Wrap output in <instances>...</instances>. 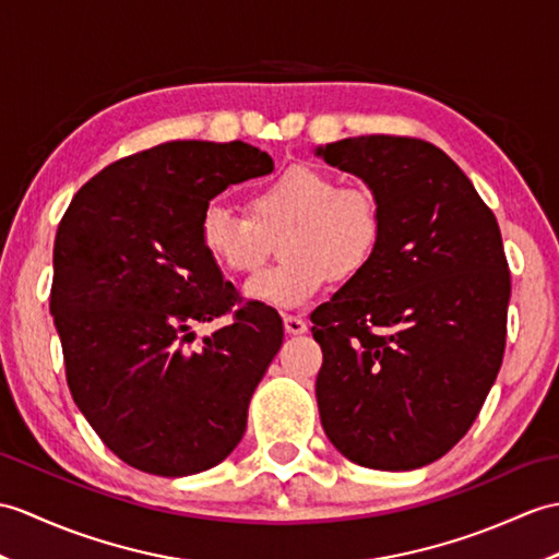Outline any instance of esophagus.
<instances>
[{
	"mask_svg": "<svg viewBox=\"0 0 559 559\" xmlns=\"http://www.w3.org/2000/svg\"><path fill=\"white\" fill-rule=\"evenodd\" d=\"M283 326H285V333L290 335L307 333V321L300 317H283Z\"/></svg>",
	"mask_w": 559,
	"mask_h": 559,
	"instance_id": "34e87169",
	"label": "esophagus"
}]
</instances>
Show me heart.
I'll return each instance as SVG.
<instances>
[{
  "instance_id": "b5f03b06",
  "label": "heart",
  "mask_w": 559,
  "mask_h": 559,
  "mask_svg": "<svg viewBox=\"0 0 559 559\" xmlns=\"http://www.w3.org/2000/svg\"><path fill=\"white\" fill-rule=\"evenodd\" d=\"M248 214L210 202L198 221L206 257L230 274H252L278 238L283 262L242 285L250 302L300 309L365 271L381 240V212L367 188H338L314 166L283 168L248 194Z\"/></svg>"
}]
</instances>
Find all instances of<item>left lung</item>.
Wrapping results in <instances>:
<instances>
[{
    "mask_svg": "<svg viewBox=\"0 0 559 559\" xmlns=\"http://www.w3.org/2000/svg\"><path fill=\"white\" fill-rule=\"evenodd\" d=\"M314 154L365 180L381 212L371 264L311 314L321 426L349 462L419 469L469 431L502 365L498 221L431 142L361 135Z\"/></svg>",
    "mask_w": 559,
    "mask_h": 559,
    "instance_id": "obj_1",
    "label": "left lung"
}]
</instances>
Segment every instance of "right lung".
Instances as JSON below:
<instances>
[{"label":"right lung","mask_w":559,"mask_h":559,"mask_svg":"<svg viewBox=\"0 0 559 559\" xmlns=\"http://www.w3.org/2000/svg\"><path fill=\"white\" fill-rule=\"evenodd\" d=\"M271 171L274 159L240 140L164 142L90 178L61 218L49 311L71 395L104 445L140 472H206L245 433L283 321L250 302L188 349L198 323L236 305L198 221L218 192Z\"/></svg>","instance_id":"obj_1"}]
</instances>
